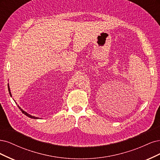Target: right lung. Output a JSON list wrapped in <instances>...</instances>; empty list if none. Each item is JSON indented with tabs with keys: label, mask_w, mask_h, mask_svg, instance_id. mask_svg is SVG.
Instances as JSON below:
<instances>
[{
	"label": "right lung",
	"mask_w": 160,
	"mask_h": 160,
	"mask_svg": "<svg viewBox=\"0 0 160 160\" xmlns=\"http://www.w3.org/2000/svg\"><path fill=\"white\" fill-rule=\"evenodd\" d=\"M8 92H9V94H10V95H11V96L12 97V94H11V90H10V87H9V85H8ZM18 108H19V109L22 111V112L24 114H25L26 116H28V117H29V118H33V119H39V118H38V117H35V116H32V115H30V114H28V113L27 112H25V111H24L21 108H20L18 105Z\"/></svg>",
	"instance_id": "add662e5"
}]
</instances>
